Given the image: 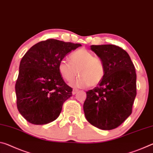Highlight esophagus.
Segmentation results:
<instances>
[{
  "label": "esophagus",
  "instance_id": "1",
  "mask_svg": "<svg viewBox=\"0 0 153 153\" xmlns=\"http://www.w3.org/2000/svg\"><path fill=\"white\" fill-rule=\"evenodd\" d=\"M78 91H79V90H77V89H73V91H72V94H76V93H77V92H78Z\"/></svg>",
  "mask_w": 153,
  "mask_h": 153
}]
</instances>
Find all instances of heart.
Instances as JSON below:
<instances>
[{"mask_svg": "<svg viewBox=\"0 0 153 153\" xmlns=\"http://www.w3.org/2000/svg\"><path fill=\"white\" fill-rule=\"evenodd\" d=\"M69 62L62 60L58 69L62 77L67 82H71L79 74V78L72 83L74 87H94L99 84L105 75L104 63L99 58L86 49L81 48L70 55Z\"/></svg>", "mask_w": 153, "mask_h": 153, "instance_id": "1", "label": "heart"}]
</instances>
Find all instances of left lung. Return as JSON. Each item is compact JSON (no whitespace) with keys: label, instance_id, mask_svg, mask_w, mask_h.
<instances>
[{"label":"left lung","instance_id":"1","mask_svg":"<svg viewBox=\"0 0 153 153\" xmlns=\"http://www.w3.org/2000/svg\"><path fill=\"white\" fill-rule=\"evenodd\" d=\"M90 48L104 63L105 75L97 87L86 92L85 117L92 126L110 130L131 113L136 96L135 67L128 53L117 46L92 45Z\"/></svg>","mask_w":153,"mask_h":153}]
</instances>
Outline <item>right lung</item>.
I'll return each mask as SVG.
<instances>
[{
  "label": "right lung",
  "mask_w": 153,
  "mask_h": 153,
  "mask_svg": "<svg viewBox=\"0 0 153 153\" xmlns=\"http://www.w3.org/2000/svg\"><path fill=\"white\" fill-rule=\"evenodd\" d=\"M80 44L48 39L32 46L20 62L15 84L17 107L30 123L44 125L55 121L72 88L59 73V63Z\"/></svg>",
  "instance_id": "add662e5"
}]
</instances>
